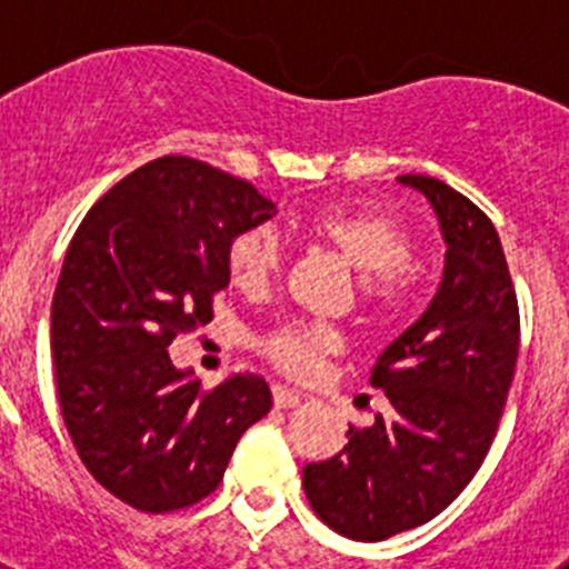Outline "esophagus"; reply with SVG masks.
Masks as SVG:
<instances>
[{"instance_id": "34e87169", "label": "esophagus", "mask_w": 569, "mask_h": 569, "mask_svg": "<svg viewBox=\"0 0 569 569\" xmlns=\"http://www.w3.org/2000/svg\"><path fill=\"white\" fill-rule=\"evenodd\" d=\"M301 401V396L296 393V390H290V387H281V385H273V405L279 407V410H288V407H296Z\"/></svg>"}]
</instances>
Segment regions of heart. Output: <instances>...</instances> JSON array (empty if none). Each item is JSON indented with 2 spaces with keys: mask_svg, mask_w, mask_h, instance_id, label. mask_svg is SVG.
<instances>
[{
  "mask_svg": "<svg viewBox=\"0 0 569 569\" xmlns=\"http://www.w3.org/2000/svg\"><path fill=\"white\" fill-rule=\"evenodd\" d=\"M301 228L313 239L325 241L341 259L365 273L361 299L379 316H393L410 296L407 261L413 256L410 230L381 210H319L305 219ZM224 264L233 288L256 296L273 284L279 276L281 248L268 228H248L236 233L224 250ZM341 350V339L333 328L319 321H284L259 339V353L293 379H310L319 373L328 356Z\"/></svg>",
  "mask_w": 569,
  "mask_h": 569,
  "instance_id": "1",
  "label": "heart"
}]
</instances>
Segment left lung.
<instances>
[{
	"mask_svg": "<svg viewBox=\"0 0 569 569\" xmlns=\"http://www.w3.org/2000/svg\"><path fill=\"white\" fill-rule=\"evenodd\" d=\"M439 216L445 276L430 308L370 376L390 410L347 430L328 461L305 467L308 501L330 530L385 541L436 519L470 485L499 430L516 356L519 299L481 208L433 176L405 173Z\"/></svg>",
	"mask_w": 569,
	"mask_h": 569,
	"instance_id": "1",
	"label": "left lung"
}]
</instances>
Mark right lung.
Returning a JSON list of instances; mask_svg holds the SVG:
<instances>
[{
    "mask_svg": "<svg viewBox=\"0 0 569 569\" xmlns=\"http://www.w3.org/2000/svg\"><path fill=\"white\" fill-rule=\"evenodd\" d=\"M270 216L244 179L162 156L116 182L70 239L50 308L59 407L90 476L133 510L208 499L273 405L261 376L208 390L168 356L213 319L228 241Z\"/></svg>",
    "mask_w": 569,
    "mask_h": 569,
    "instance_id": "1",
    "label": "right lung"
}]
</instances>
